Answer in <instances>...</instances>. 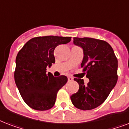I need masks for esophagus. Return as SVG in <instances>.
Listing matches in <instances>:
<instances>
[{
	"mask_svg": "<svg viewBox=\"0 0 129 129\" xmlns=\"http://www.w3.org/2000/svg\"><path fill=\"white\" fill-rule=\"evenodd\" d=\"M68 80L69 82H70V81H72L73 80H74V78H73L72 77L69 76V77H68Z\"/></svg>",
	"mask_w": 129,
	"mask_h": 129,
	"instance_id": "34e87169",
	"label": "esophagus"
}]
</instances>
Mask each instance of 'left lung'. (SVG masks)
<instances>
[{
	"label": "left lung",
	"mask_w": 129,
	"mask_h": 129,
	"mask_svg": "<svg viewBox=\"0 0 129 129\" xmlns=\"http://www.w3.org/2000/svg\"><path fill=\"white\" fill-rule=\"evenodd\" d=\"M74 44L82 47L84 58L81 63L89 79L74 78L78 91L71 96L75 107L83 110H92L106 100L118 80V60L113 49L106 41L90 37H74Z\"/></svg>",
	"instance_id": "obj_1"
}]
</instances>
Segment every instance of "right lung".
Listing matches in <instances>:
<instances>
[{
	"label": "right lung",
	"instance_id": "1",
	"mask_svg": "<svg viewBox=\"0 0 129 129\" xmlns=\"http://www.w3.org/2000/svg\"><path fill=\"white\" fill-rule=\"evenodd\" d=\"M70 41V37H34L18 53L15 84L23 100L31 108L42 111L54 106L57 92L66 84L68 78L54 77L50 72L47 74L46 68L55 63V48Z\"/></svg>",
	"mask_w": 129,
	"mask_h": 129
}]
</instances>
